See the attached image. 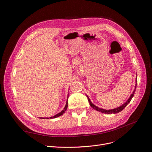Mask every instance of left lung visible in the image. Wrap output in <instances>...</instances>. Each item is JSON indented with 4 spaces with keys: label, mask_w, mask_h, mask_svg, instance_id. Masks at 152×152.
Wrapping results in <instances>:
<instances>
[{
    "label": "left lung",
    "mask_w": 152,
    "mask_h": 152,
    "mask_svg": "<svg viewBox=\"0 0 152 152\" xmlns=\"http://www.w3.org/2000/svg\"><path fill=\"white\" fill-rule=\"evenodd\" d=\"M136 81H137V80H136ZM136 86H137V84H136L135 89H134V91H133L132 94L131 95L130 98L128 99V100L127 101V102H126L125 103H124V104H123L122 106H121V107H118V108H117L112 109V110H104V109H103V108H98V107H96V106H95L94 104H93V103H91L90 99L88 98V96H87V99H88V101H89V103H90L91 107H93V109H94V110H97V111H98V112L103 113H108V114L117 113H118V112H121L122 110H124V108H125V107H126V106H127L129 103V102L131 101L132 97H133V96H134V95L135 91H136Z\"/></svg>",
    "instance_id": "left-lung-1"
}]
</instances>
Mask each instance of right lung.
Returning a JSON list of instances; mask_svg holds the SVG:
<instances>
[{
	"mask_svg": "<svg viewBox=\"0 0 152 152\" xmlns=\"http://www.w3.org/2000/svg\"><path fill=\"white\" fill-rule=\"evenodd\" d=\"M67 107H68V100H67V102H66V104L65 107L64 108V110H62V111H61L60 113H59L56 114V115H54V116H53V117H50V118H56V117H59V116L62 115L65 112V111H66V109H67Z\"/></svg>",
	"mask_w": 152,
	"mask_h": 152,
	"instance_id": "right-lung-1",
	"label": "right lung"
}]
</instances>
